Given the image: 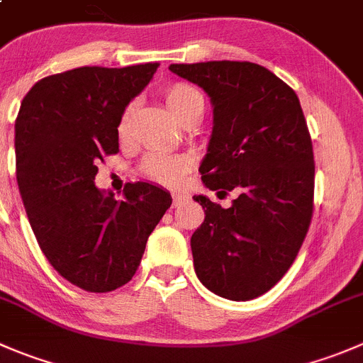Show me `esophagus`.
I'll return each instance as SVG.
<instances>
[{"instance_id":"34e87169","label":"esophagus","mask_w":363,"mask_h":363,"mask_svg":"<svg viewBox=\"0 0 363 363\" xmlns=\"http://www.w3.org/2000/svg\"><path fill=\"white\" fill-rule=\"evenodd\" d=\"M187 196L182 194V192H176V194H172V206H179V205H184L185 201H187Z\"/></svg>"}]
</instances>
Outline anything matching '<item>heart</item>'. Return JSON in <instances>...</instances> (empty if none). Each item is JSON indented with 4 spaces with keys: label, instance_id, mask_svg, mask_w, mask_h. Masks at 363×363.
Returning a JSON list of instances; mask_svg holds the SVG:
<instances>
[{
    "label": "heart",
    "instance_id": "obj_1",
    "mask_svg": "<svg viewBox=\"0 0 363 363\" xmlns=\"http://www.w3.org/2000/svg\"><path fill=\"white\" fill-rule=\"evenodd\" d=\"M164 98L165 103H167V108L171 110L172 116L179 123H184V121L191 119V117H198L199 119L203 116V110H205V98H203L201 92L194 85L184 84V82L169 85L164 92ZM133 108H135V105L130 103L124 108L123 116H121L119 124H117V133H119L121 139H124L130 133ZM192 165H194V160L189 155L169 153V151H151L140 162L139 171L140 174L153 179L157 184L174 187V185L182 184V179L187 176Z\"/></svg>",
    "mask_w": 363,
    "mask_h": 363
}]
</instances>
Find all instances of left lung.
Returning <instances> with one entry per match:
<instances>
[{
	"mask_svg": "<svg viewBox=\"0 0 363 363\" xmlns=\"http://www.w3.org/2000/svg\"><path fill=\"white\" fill-rule=\"evenodd\" d=\"M213 106L205 187L237 198L223 208L194 196L205 220L191 247L199 281L231 301L271 291L291 269L313 212L312 139L296 92L253 62L171 64Z\"/></svg>",
	"mask_w": 363,
	"mask_h": 363,
	"instance_id": "1",
	"label": "left lung"
}]
</instances>
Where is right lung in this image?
<instances>
[{"instance_id": "1", "label": "right lung", "mask_w": 363, "mask_h": 363, "mask_svg": "<svg viewBox=\"0 0 363 363\" xmlns=\"http://www.w3.org/2000/svg\"><path fill=\"white\" fill-rule=\"evenodd\" d=\"M160 64L78 67L37 82L16 119V176L30 226L55 271L89 292L135 274L171 194L126 184L121 201L94 185L98 162L119 151L117 124Z\"/></svg>"}]
</instances>
